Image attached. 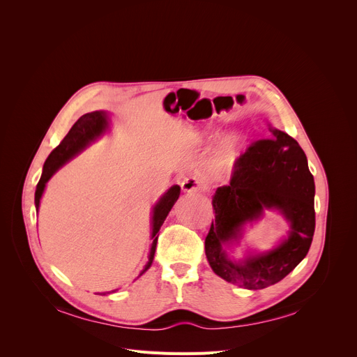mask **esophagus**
Wrapping results in <instances>:
<instances>
[{"label":"esophagus","instance_id":"1","mask_svg":"<svg viewBox=\"0 0 357 357\" xmlns=\"http://www.w3.org/2000/svg\"><path fill=\"white\" fill-rule=\"evenodd\" d=\"M202 185H204L202 181L199 178H197V176L185 178L182 181V183H181L183 192H198V191L202 190Z\"/></svg>","mask_w":357,"mask_h":357}]
</instances>
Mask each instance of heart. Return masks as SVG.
I'll list each match as a JSON object with an SVG mask.
<instances>
[{"label":"heart","instance_id":"obj_1","mask_svg":"<svg viewBox=\"0 0 357 357\" xmlns=\"http://www.w3.org/2000/svg\"><path fill=\"white\" fill-rule=\"evenodd\" d=\"M237 156H238L237 139L230 137L215 153V156L211 162V174L215 178H222L224 175L229 174V171L233 167Z\"/></svg>","mask_w":357,"mask_h":357}]
</instances>
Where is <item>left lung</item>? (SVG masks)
Segmentation results:
<instances>
[{
    "instance_id": "left-lung-1",
    "label": "left lung",
    "mask_w": 357,
    "mask_h": 357,
    "mask_svg": "<svg viewBox=\"0 0 357 357\" xmlns=\"http://www.w3.org/2000/svg\"><path fill=\"white\" fill-rule=\"evenodd\" d=\"M269 130L271 137L253 142L236 160L230 183L217 188L215 218L205 237L214 273L246 289L268 288L292 272L307 256L315 230V185L304 150L284 131ZM265 209H278L290 221L289 237L269 252L233 262L223 249Z\"/></svg>"
}]
</instances>
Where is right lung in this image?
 Instances as JSON below:
<instances>
[{
    "label": "right lung",
    "mask_w": 357,
    "mask_h": 357,
    "mask_svg": "<svg viewBox=\"0 0 357 357\" xmlns=\"http://www.w3.org/2000/svg\"><path fill=\"white\" fill-rule=\"evenodd\" d=\"M108 128V119L104 111H93L88 112V114H84L82 117L78 119V121L72 126L69 130V133L65 136V139L59 143V146H56L52 153L47 156L45 165H43V174L40 176L39 183L36 186V194H34V204H36V210L39 211V205H40V198L43 195L45 186L47 181L53 176V174L58 171L59 167H62L66 162H69L72 158L81 153L82 150L91 144L93 140L98 139L104 131ZM181 188L178 185L171 186L162 195L159 202L153 207V215H152V248H150V255H149V261L146 264L144 269L142 271L140 275H143L150 265H152L155 252H156V243H158V231L160 230L162 224L165 218L167 217L169 211L174 207V204L179 198ZM109 294L104 292L102 295Z\"/></svg>",
    "instance_id": "right-lung-1"
}]
</instances>
